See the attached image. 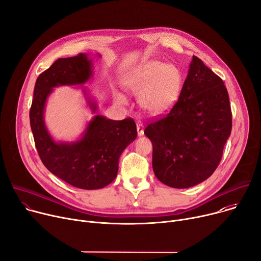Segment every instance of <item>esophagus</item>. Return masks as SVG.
I'll return each instance as SVG.
<instances>
[{
    "mask_svg": "<svg viewBox=\"0 0 261 261\" xmlns=\"http://www.w3.org/2000/svg\"><path fill=\"white\" fill-rule=\"evenodd\" d=\"M136 129H137L138 136H142L144 134V125H143L142 121H137V123H136Z\"/></svg>",
    "mask_w": 261,
    "mask_h": 261,
    "instance_id": "1",
    "label": "esophagus"
}]
</instances>
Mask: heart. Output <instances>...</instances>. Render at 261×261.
I'll return each mask as SVG.
<instances>
[{
	"label": "heart",
	"mask_w": 261,
	"mask_h": 261,
	"mask_svg": "<svg viewBox=\"0 0 261 261\" xmlns=\"http://www.w3.org/2000/svg\"><path fill=\"white\" fill-rule=\"evenodd\" d=\"M182 79L178 69L160 61H152L137 67L124 80L130 93L138 96V102L148 113L158 115L169 110L179 97ZM115 100L125 105L127 98L119 92Z\"/></svg>",
	"instance_id": "heart-1"
}]
</instances>
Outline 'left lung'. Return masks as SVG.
<instances>
[{
    "mask_svg": "<svg viewBox=\"0 0 261 261\" xmlns=\"http://www.w3.org/2000/svg\"><path fill=\"white\" fill-rule=\"evenodd\" d=\"M232 130V111L222 80L193 56L178 100L145 129L153 146L152 167L163 184L193 187L210 177Z\"/></svg>",
    "mask_w": 261,
    "mask_h": 261,
    "instance_id": "left-lung-1",
    "label": "left lung"
}]
</instances>
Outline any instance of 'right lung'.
Masks as SVG:
<instances>
[{
    "label": "right lung",
    "mask_w": 261,
    "mask_h": 261,
    "mask_svg": "<svg viewBox=\"0 0 261 261\" xmlns=\"http://www.w3.org/2000/svg\"><path fill=\"white\" fill-rule=\"evenodd\" d=\"M92 75V62L87 55L59 59L37 79L29 112L30 127L40 159L56 176L73 187L95 190L112 182L120 154L137 135L131 117L123 120L94 115L80 141L57 143L44 123V109L52 88L83 85ZM93 112L96 103L89 99Z\"/></svg>",
    "instance_id": "obj_1"
}]
</instances>
